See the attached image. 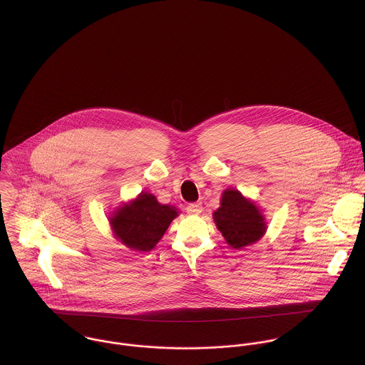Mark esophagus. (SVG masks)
Segmentation results:
<instances>
[{"instance_id":"1","label":"esophagus","mask_w":365,"mask_h":365,"mask_svg":"<svg viewBox=\"0 0 365 365\" xmlns=\"http://www.w3.org/2000/svg\"><path fill=\"white\" fill-rule=\"evenodd\" d=\"M186 211L192 215H200L202 211V205H201V202H192L186 207Z\"/></svg>"}]
</instances>
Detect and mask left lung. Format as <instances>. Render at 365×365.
<instances>
[{"mask_svg": "<svg viewBox=\"0 0 365 365\" xmlns=\"http://www.w3.org/2000/svg\"><path fill=\"white\" fill-rule=\"evenodd\" d=\"M214 221L233 249L252 245L267 229L259 210L237 190H225Z\"/></svg>", "mask_w": 365, "mask_h": 365, "instance_id": "8db88e82", "label": "left lung"}]
</instances>
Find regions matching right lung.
I'll use <instances>...</instances> for the list:
<instances>
[{"label":"right lung","mask_w":365,"mask_h":365,"mask_svg":"<svg viewBox=\"0 0 365 365\" xmlns=\"http://www.w3.org/2000/svg\"><path fill=\"white\" fill-rule=\"evenodd\" d=\"M178 215L170 205H164L148 193H141L132 204L122 207L111 218L113 232L128 247L150 252Z\"/></svg>","instance_id":"right-lung-1"}]
</instances>
